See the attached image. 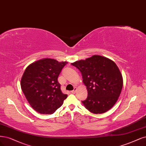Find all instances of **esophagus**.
Here are the masks:
<instances>
[{"label": "esophagus", "instance_id": "obj_1", "mask_svg": "<svg viewBox=\"0 0 146 146\" xmlns=\"http://www.w3.org/2000/svg\"><path fill=\"white\" fill-rule=\"evenodd\" d=\"M76 90H77V88H75L74 89L71 91V93L72 94H75V92H76Z\"/></svg>", "mask_w": 146, "mask_h": 146}]
</instances>
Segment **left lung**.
I'll return each mask as SVG.
<instances>
[{
	"label": "left lung",
	"mask_w": 146,
	"mask_h": 146,
	"mask_svg": "<svg viewBox=\"0 0 146 146\" xmlns=\"http://www.w3.org/2000/svg\"><path fill=\"white\" fill-rule=\"evenodd\" d=\"M81 72L88 90L84 106L93 113H103L116 103L123 86L122 75L110 59L94 55L71 63Z\"/></svg>",
	"instance_id": "1"
}]
</instances>
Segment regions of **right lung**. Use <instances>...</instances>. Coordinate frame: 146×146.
I'll list each match as a JSON object with an SVG mask.
<instances>
[{
    "label": "right lung",
    "mask_w": 146,
    "mask_h": 146,
    "mask_svg": "<svg viewBox=\"0 0 146 146\" xmlns=\"http://www.w3.org/2000/svg\"><path fill=\"white\" fill-rule=\"evenodd\" d=\"M67 62L52 58L35 62L26 68L21 79V88L33 109L42 114H52L68 97L62 93L57 78Z\"/></svg>",
    "instance_id": "right-lung-1"
}]
</instances>
